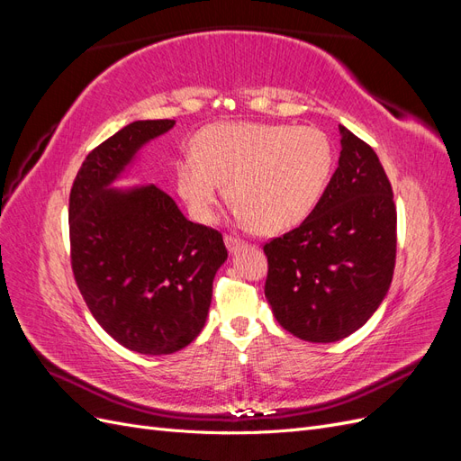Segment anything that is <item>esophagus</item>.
<instances>
[{"instance_id": "obj_1", "label": "esophagus", "mask_w": 461, "mask_h": 461, "mask_svg": "<svg viewBox=\"0 0 461 461\" xmlns=\"http://www.w3.org/2000/svg\"><path fill=\"white\" fill-rule=\"evenodd\" d=\"M225 244H227V248H229V252H239L240 248H244L246 246V242L244 240H240V239H236V236H232V234H227L225 236Z\"/></svg>"}]
</instances>
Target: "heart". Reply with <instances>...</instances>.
<instances>
[{
	"label": "heart",
	"instance_id": "obj_1",
	"mask_svg": "<svg viewBox=\"0 0 461 461\" xmlns=\"http://www.w3.org/2000/svg\"><path fill=\"white\" fill-rule=\"evenodd\" d=\"M194 149L196 156L176 163V188L194 217L212 219L222 183L236 217L261 234L300 225L334 169L330 138L298 124H213L198 134Z\"/></svg>",
	"mask_w": 461,
	"mask_h": 461
}]
</instances>
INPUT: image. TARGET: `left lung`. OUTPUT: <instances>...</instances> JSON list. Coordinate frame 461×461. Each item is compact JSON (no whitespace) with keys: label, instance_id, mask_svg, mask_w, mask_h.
Masks as SVG:
<instances>
[{"label":"left lung","instance_id":"obj_1","mask_svg":"<svg viewBox=\"0 0 461 461\" xmlns=\"http://www.w3.org/2000/svg\"><path fill=\"white\" fill-rule=\"evenodd\" d=\"M339 169L300 227L265 242V298L283 329L337 342L367 323L396 263L393 186L373 148L340 127Z\"/></svg>","mask_w":461,"mask_h":461}]
</instances>
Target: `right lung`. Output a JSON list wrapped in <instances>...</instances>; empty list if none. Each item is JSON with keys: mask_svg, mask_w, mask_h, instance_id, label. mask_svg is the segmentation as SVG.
<instances>
[{"mask_svg": "<svg viewBox=\"0 0 461 461\" xmlns=\"http://www.w3.org/2000/svg\"><path fill=\"white\" fill-rule=\"evenodd\" d=\"M175 121H134L94 148L68 196L71 267L88 310L119 344L163 356L205 325L222 234L188 221L163 188L109 190L134 153Z\"/></svg>", "mask_w": 461, "mask_h": 461, "instance_id": "1", "label": "right lung"}]
</instances>
